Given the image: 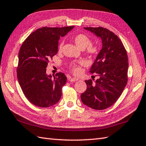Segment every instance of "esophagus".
Returning <instances> with one entry per match:
<instances>
[{
  "label": "esophagus",
  "mask_w": 146,
  "mask_h": 146,
  "mask_svg": "<svg viewBox=\"0 0 146 146\" xmlns=\"http://www.w3.org/2000/svg\"><path fill=\"white\" fill-rule=\"evenodd\" d=\"M69 80L70 82H75V81H77V80H79V79L76 78V77H70L69 79Z\"/></svg>",
  "instance_id": "obj_1"
}]
</instances>
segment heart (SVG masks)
Returning a JSON list of instances; mask_svg holds the SVG:
<instances>
[{
	"instance_id": "1",
	"label": "heart",
	"mask_w": 146,
	"mask_h": 146,
	"mask_svg": "<svg viewBox=\"0 0 146 146\" xmlns=\"http://www.w3.org/2000/svg\"><path fill=\"white\" fill-rule=\"evenodd\" d=\"M74 42L76 44L77 47H79L80 48H85L87 47V53L90 56H95L98 54L99 52V48L96 46H93L91 45V40L90 38L84 34H76L75 36L73 37ZM63 46V42H60L58 47V49L59 51L62 50ZM79 64L82 65L84 62L82 61H79L78 62H74L70 65V69L72 70V72L75 74H79L80 71V67Z\"/></svg>"
}]
</instances>
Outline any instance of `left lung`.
Returning a JSON list of instances; mask_svg holds the SVG:
<instances>
[{"mask_svg":"<svg viewBox=\"0 0 146 146\" xmlns=\"http://www.w3.org/2000/svg\"><path fill=\"white\" fill-rule=\"evenodd\" d=\"M101 38L102 47L89 72L99 77L94 83L85 80L87 89L80 96L84 104L96 110L109 108L116 102L127 82L128 57L121 40L101 27H84Z\"/></svg>","mask_w":146,"mask_h":146,"instance_id":"8db88e82","label":"left lung"}]
</instances>
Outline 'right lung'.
Here are the masks:
<instances>
[{"instance_id": "add662e5", "label": "right lung", "mask_w": 146, "mask_h": 146, "mask_svg": "<svg viewBox=\"0 0 146 146\" xmlns=\"http://www.w3.org/2000/svg\"><path fill=\"white\" fill-rule=\"evenodd\" d=\"M74 27L38 29L22 44L19 52L17 79L25 96L34 105L48 108L59 101L67 77L59 72L52 78L50 74H46V67L57 53L60 37Z\"/></svg>"}]
</instances>
